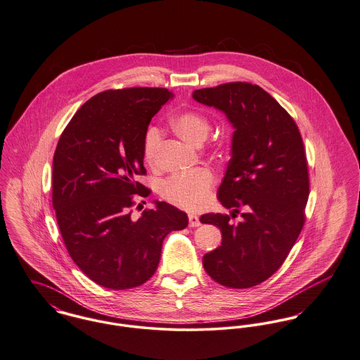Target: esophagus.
<instances>
[{"mask_svg":"<svg viewBox=\"0 0 360 360\" xmlns=\"http://www.w3.org/2000/svg\"><path fill=\"white\" fill-rule=\"evenodd\" d=\"M189 226L191 227H197L200 226V221H198V217L194 215V214H189Z\"/></svg>","mask_w":360,"mask_h":360,"instance_id":"obj_1","label":"esophagus"}]
</instances>
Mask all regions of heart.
Masks as SVG:
<instances>
[{"mask_svg": "<svg viewBox=\"0 0 360 360\" xmlns=\"http://www.w3.org/2000/svg\"><path fill=\"white\" fill-rule=\"evenodd\" d=\"M171 126L175 133L192 145H201L211 131V123L200 112H178L171 119ZM162 142V131L156 126H150L143 137V158L149 165H155ZM215 175L210 168H197L192 172L175 174L165 181L162 195L167 201L186 210L197 211L202 208L212 186Z\"/></svg>", "mask_w": 360, "mask_h": 360, "instance_id": "b5f03b06", "label": "heart"}]
</instances>
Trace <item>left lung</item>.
Masks as SVG:
<instances>
[{
  "label": "left lung",
  "mask_w": 360,
  "mask_h": 360,
  "mask_svg": "<svg viewBox=\"0 0 360 360\" xmlns=\"http://www.w3.org/2000/svg\"><path fill=\"white\" fill-rule=\"evenodd\" d=\"M193 98L223 112L234 127L231 159L218 198L229 215L201 223L221 231V247L202 257L207 274L227 288H252L271 277L295 245L309 194L304 145L293 117L257 84L230 82L194 90Z\"/></svg>",
  "instance_id": "obj_1"
}]
</instances>
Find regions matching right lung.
<instances>
[{"mask_svg": "<svg viewBox=\"0 0 360 360\" xmlns=\"http://www.w3.org/2000/svg\"><path fill=\"white\" fill-rule=\"evenodd\" d=\"M169 98L162 87L101 91L58 139L52 178L58 229L75 264L104 288L145 283L159 266L167 234L188 226V215L165 201L131 217L133 194L150 193L136 181L146 174L143 137Z\"/></svg>", "mask_w": 360, "mask_h": 360, "instance_id": "1", "label": "right lung"}]
</instances>
